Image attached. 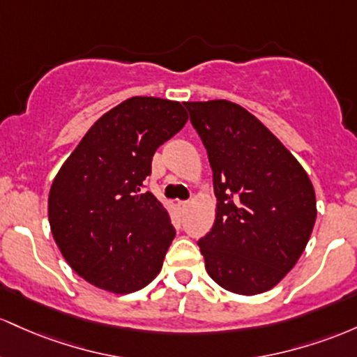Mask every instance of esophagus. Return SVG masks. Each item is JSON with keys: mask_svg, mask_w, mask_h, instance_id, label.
I'll return each instance as SVG.
<instances>
[{"mask_svg": "<svg viewBox=\"0 0 357 357\" xmlns=\"http://www.w3.org/2000/svg\"><path fill=\"white\" fill-rule=\"evenodd\" d=\"M187 207H189V202L187 200H178V209L180 211H187Z\"/></svg>", "mask_w": 357, "mask_h": 357, "instance_id": "34e87169", "label": "esophagus"}]
</instances>
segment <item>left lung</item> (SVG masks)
<instances>
[{
  "instance_id": "8db88e82",
  "label": "left lung",
  "mask_w": 357,
  "mask_h": 357,
  "mask_svg": "<svg viewBox=\"0 0 357 357\" xmlns=\"http://www.w3.org/2000/svg\"><path fill=\"white\" fill-rule=\"evenodd\" d=\"M207 150L215 221L199 239L206 270L232 294L278 285L314 229L315 190L297 158L256 116L215 99L185 102Z\"/></svg>"
}]
</instances>
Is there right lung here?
<instances>
[{
    "mask_svg": "<svg viewBox=\"0 0 357 357\" xmlns=\"http://www.w3.org/2000/svg\"><path fill=\"white\" fill-rule=\"evenodd\" d=\"M187 119L177 101L126 99L91 126L55 175L52 234L72 270L91 285L131 294L162 270L175 229L163 204L142 187L157 148Z\"/></svg>",
    "mask_w": 357,
    "mask_h": 357,
    "instance_id": "right-lung-1",
    "label": "right lung"
}]
</instances>
